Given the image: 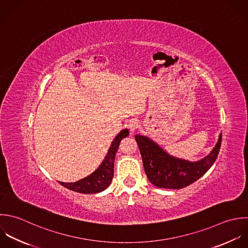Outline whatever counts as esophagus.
<instances>
[{"label":"esophagus","mask_w":248,"mask_h":248,"mask_svg":"<svg viewBox=\"0 0 248 248\" xmlns=\"http://www.w3.org/2000/svg\"><path fill=\"white\" fill-rule=\"evenodd\" d=\"M127 126H128V129L130 130V132L132 133V132H134V131L137 129V127H138V122H137L136 120H131V121L128 123Z\"/></svg>","instance_id":"34e87169"}]
</instances>
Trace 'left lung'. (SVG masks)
<instances>
[{
    "instance_id": "obj_1",
    "label": "left lung",
    "mask_w": 248,
    "mask_h": 248,
    "mask_svg": "<svg viewBox=\"0 0 248 248\" xmlns=\"http://www.w3.org/2000/svg\"><path fill=\"white\" fill-rule=\"evenodd\" d=\"M222 135L213 151L198 161H188L170 155L147 136L135 135L149 181L160 188L181 189L204 176L217 158Z\"/></svg>"
}]
</instances>
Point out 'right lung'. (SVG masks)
Listing matches in <instances>:
<instances>
[{"mask_svg":"<svg viewBox=\"0 0 248 248\" xmlns=\"http://www.w3.org/2000/svg\"><path fill=\"white\" fill-rule=\"evenodd\" d=\"M129 131L128 129H123L112 141L111 146L107 152V155L99 167L88 177L77 181L75 183H62L60 184L78 193L84 194H92V193H98L106 189L112 182L114 176V162L117 151L119 149L120 143L123 138L128 136Z\"/></svg>","mask_w":248,"mask_h":248,"instance_id":"right-lung-1","label":"right lung"}]
</instances>
